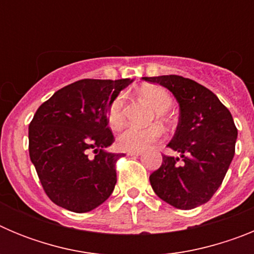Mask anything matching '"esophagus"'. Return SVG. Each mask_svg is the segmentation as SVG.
<instances>
[{
	"mask_svg": "<svg viewBox=\"0 0 254 254\" xmlns=\"http://www.w3.org/2000/svg\"><path fill=\"white\" fill-rule=\"evenodd\" d=\"M126 154L128 155V156H138V155L142 154V151H127Z\"/></svg>",
	"mask_w": 254,
	"mask_h": 254,
	"instance_id": "obj_1",
	"label": "esophagus"
}]
</instances>
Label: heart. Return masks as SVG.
<instances>
[{
	"instance_id": "b5f03b06",
	"label": "heart",
	"mask_w": 254,
	"mask_h": 254,
	"mask_svg": "<svg viewBox=\"0 0 254 254\" xmlns=\"http://www.w3.org/2000/svg\"><path fill=\"white\" fill-rule=\"evenodd\" d=\"M142 95L151 103L161 118H164L165 113L173 107L172 95L161 86L152 85L143 87ZM107 117L112 127H120L125 118V94L121 93L114 96V99L108 107ZM161 137L163 128L160 125H151L147 127L128 125L123 127L117 136V145L125 151H141L152 143L158 142Z\"/></svg>"
}]
</instances>
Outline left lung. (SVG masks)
Listing matches in <instances>:
<instances>
[{
    "mask_svg": "<svg viewBox=\"0 0 254 254\" xmlns=\"http://www.w3.org/2000/svg\"><path fill=\"white\" fill-rule=\"evenodd\" d=\"M169 89L179 103V122L168 146L179 158L163 155L151 173L154 192L169 205L190 210L210 201L235 154L238 129L232 113L207 87L178 75L143 77Z\"/></svg>",
    "mask_w": 254,
    "mask_h": 254,
    "instance_id": "1",
    "label": "left lung"
}]
</instances>
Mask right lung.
I'll return each mask as SVG.
<instances>
[{"mask_svg": "<svg viewBox=\"0 0 254 254\" xmlns=\"http://www.w3.org/2000/svg\"><path fill=\"white\" fill-rule=\"evenodd\" d=\"M129 78H84L56 91L29 125V155L52 202L82 214L102 205L117 183L123 154L104 151L114 136L107 111ZM96 154L88 158V152Z\"/></svg>", "mask_w": 254, "mask_h": 254, "instance_id": "obj_1", "label": "right lung"}]
</instances>
